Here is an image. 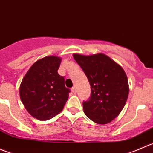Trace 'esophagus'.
<instances>
[{"label": "esophagus", "instance_id": "esophagus-1", "mask_svg": "<svg viewBox=\"0 0 153 153\" xmlns=\"http://www.w3.org/2000/svg\"><path fill=\"white\" fill-rule=\"evenodd\" d=\"M72 92H73V93H75V92H76V88H75V86L72 88Z\"/></svg>", "mask_w": 153, "mask_h": 153}]
</instances>
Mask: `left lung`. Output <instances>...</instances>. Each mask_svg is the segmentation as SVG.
I'll return each instance as SVG.
<instances>
[{
	"instance_id": "8db88e82",
	"label": "left lung",
	"mask_w": 153,
	"mask_h": 153,
	"mask_svg": "<svg viewBox=\"0 0 153 153\" xmlns=\"http://www.w3.org/2000/svg\"><path fill=\"white\" fill-rule=\"evenodd\" d=\"M86 75L91 96L83 103L84 113L92 121L106 124L122 111L129 95V84L123 68L103 53L73 54Z\"/></svg>"
}]
</instances>
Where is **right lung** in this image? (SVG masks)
Segmentation results:
<instances>
[{
    "label": "right lung",
    "instance_id": "1",
    "mask_svg": "<svg viewBox=\"0 0 153 153\" xmlns=\"http://www.w3.org/2000/svg\"><path fill=\"white\" fill-rule=\"evenodd\" d=\"M58 56H47L33 64L21 81L20 98L27 112L40 121H47L64 109L70 92L64 78L58 73Z\"/></svg>",
    "mask_w": 153,
    "mask_h": 153
}]
</instances>
